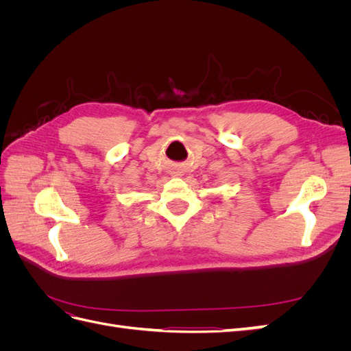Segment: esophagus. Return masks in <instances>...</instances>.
Instances as JSON below:
<instances>
[{"instance_id":"34e87169","label":"esophagus","mask_w":351,"mask_h":351,"mask_svg":"<svg viewBox=\"0 0 351 351\" xmlns=\"http://www.w3.org/2000/svg\"><path fill=\"white\" fill-rule=\"evenodd\" d=\"M171 174H173V176H180V173H178V171H174V169L171 171Z\"/></svg>"}]
</instances>
